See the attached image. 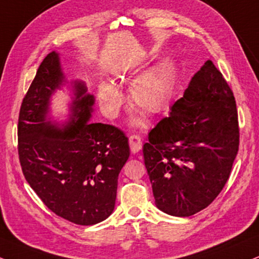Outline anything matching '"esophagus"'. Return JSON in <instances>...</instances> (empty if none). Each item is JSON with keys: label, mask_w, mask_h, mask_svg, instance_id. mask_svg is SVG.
Wrapping results in <instances>:
<instances>
[{"label": "esophagus", "mask_w": 259, "mask_h": 259, "mask_svg": "<svg viewBox=\"0 0 259 259\" xmlns=\"http://www.w3.org/2000/svg\"><path fill=\"white\" fill-rule=\"evenodd\" d=\"M130 146H131V151L133 154L138 152L143 146V142H142V137H140L138 133H133V135L130 136Z\"/></svg>", "instance_id": "1"}]
</instances>
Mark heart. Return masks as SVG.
Instances as JSON below:
<instances>
[{
  "mask_svg": "<svg viewBox=\"0 0 259 259\" xmlns=\"http://www.w3.org/2000/svg\"><path fill=\"white\" fill-rule=\"evenodd\" d=\"M171 92V75L167 68L157 66L145 72L132 82L130 88V101L148 115L162 113L168 107ZM100 100L109 113L119 109L122 97L114 85L103 82L100 86Z\"/></svg>",
  "mask_w": 259,
  "mask_h": 259,
  "instance_id": "heart-1",
  "label": "heart"
}]
</instances>
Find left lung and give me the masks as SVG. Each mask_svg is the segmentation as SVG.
<instances>
[{
  "instance_id": "left-lung-1",
  "label": "left lung",
  "mask_w": 259,
  "mask_h": 259,
  "mask_svg": "<svg viewBox=\"0 0 259 259\" xmlns=\"http://www.w3.org/2000/svg\"><path fill=\"white\" fill-rule=\"evenodd\" d=\"M239 137L234 95L209 60L143 146L156 206L179 218L209 206L231 175Z\"/></svg>"
}]
</instances>
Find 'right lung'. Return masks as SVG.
Wrapping results in <instances>:
<instances>
[{
  "mask_svg": "<svg viewBox=\"0 0 259 259\" xmlns=\"http://www.w3.org/2000/svg\"><path fill=\"white\" fill-rule=\"evenodd\" d=\"M63 75L59 55L48 54L21 102L18 154L32 190L54 213L91 226L109 218L116 199L117 178L130 157L128 138L117 127L90 123L94 97L74 84L75 119L63 130L47 121L49 98Z\"/></svg>",
  "mask_w": 259,
  "mask_h": 259,
  "instance_id": "1",
  "label": "right lung"
}]
</instances>
